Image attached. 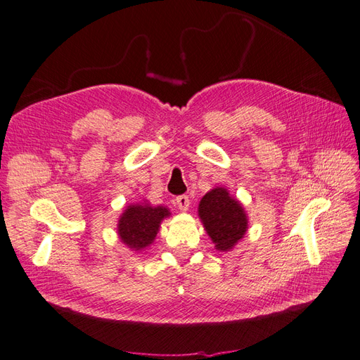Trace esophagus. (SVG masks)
<instances>
[{"label":"esophagus","mask_w":360,"mask_h":360,"mask_svg":"<svg viewBox=\"0 0 360 360\" xmlns=\"http://www.w3.org/2000/svg\"><path fill=\"white\" fill-rule=\"evenodd\" d=\"M175 203H176V206H178V210L187 211L188 207H190V199H188V195H178Z\"/></svg>","instance_id":"obj_1"}]
</instances>
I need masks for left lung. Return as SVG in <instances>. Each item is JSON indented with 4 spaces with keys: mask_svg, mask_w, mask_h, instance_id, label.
<instances>
[{
    "mask_svg": "<svg viewBox=\"0 0 360 360\" xmlns=\"http://www.w3.org/2000/svg\"><path fill=\"white\" fill-rule=\"evenodd\" d=\"M199 218L218 251H230L248 229L243 206L223 187H217L202 197Z\"/></svg>",
    "mask_w": 360,
    "mask_h": 360,
    "instance_id": "1",
    "label": "left lung"
}]
</instances>
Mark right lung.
<instances>
[{"label":"right lung","mask_w":360,"mask_h":360,"mask_svg":"<svg viewBox=\"0 0 360 360\" xmlns=\"http://www.w3.org/2000/svg\"><path fill=\"white\" fill-rule=\"evenodd\" d=\"M170 217L165 206H150L149 203H134L127 206L118 221V235L127 247L141 251L154 242L160 224Z\"/></svg>","instance_id":"obj_1"}]
</instances>
